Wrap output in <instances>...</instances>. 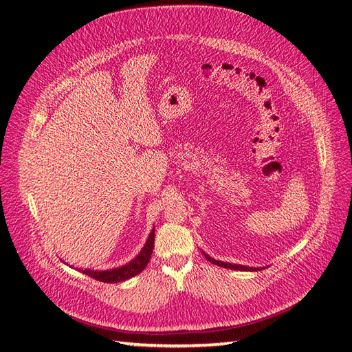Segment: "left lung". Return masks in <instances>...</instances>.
<instances>
[{
  "label": "left lung",
  "instance_id": "left-lung-1",
  "mask_svg": "<svg viewBox=\"0 0 352 352\" xmlns=\"http://www.w3.org/2000/svg\"><path fill=\"white\" fill-rule=\"evenodd\" d=\"M205 254V253H204ZM206 260H210V262L212 265H217L220 267H228V269H238V270H260L258 267H248V266H242V265H232V263H224V262H220V260H215L212 257H210L208 254H205Z\"/></svg>",
  "mask_w": 352,
  "mask_h": 352
}]
</instances>
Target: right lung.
<instances>
[{"instance_id": "1", "label": "right lung", "mask_w": 352, "mask_h": 352, "mask_svg": "<svg viewBox=\"0 0 352 352\" xmlns=\"http://www.w3.org/2000/svg\"><path fill=\"white\" fill-rule=\"evenodd\" d=\"M153 245H155V228L151 229L146 245L142 247L140 254L133 260H131L129 263H126L124 266L110 269V270H92V269H78V270H82L83 274H86L90 278L98 279V281L110 283V284L122 283V281H126V279H129L135 275H138L140 272H142L144 267H146L150 262V257L153 253Z\"/></svg>"}]
</instances>
